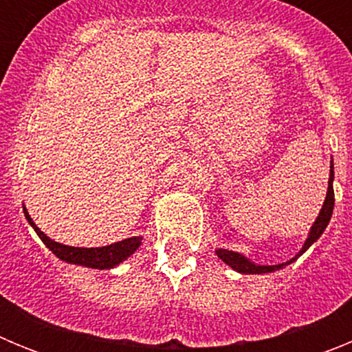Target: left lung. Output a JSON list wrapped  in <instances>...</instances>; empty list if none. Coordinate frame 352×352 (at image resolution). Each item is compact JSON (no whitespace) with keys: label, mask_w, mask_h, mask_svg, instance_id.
Returning <instances> with one entry per match:
<instances>
[{"label":"left lung","mask_w":352,"mask_h":352,"mask_svg":"<svg viewBox=\"0 0 352 352\" xmlns=\"http://www.w3.org/2000/svg\"><path fill=\"white\" fill-rule=\"evenodd\" d=\"M333 160H331V166H329V182H328V192H326V199H324V204H322L321 211H319V217L316 219L314 226L310 227V232H309V238L305 241L303 248L298 252L296 256L292 257L291 261H287L285 264H275V266H261V264L252 263L250 259H247L245 256L238 254V252H232V250H226V248H219L217 252V256L227 264V266H231L232 270L239 273H248V275H259V273H272L276 272V270H282L284 266L287 264L294 263L301 254L309 250V247L312 243H316L317 239L321 238V234L324 232V229L328 227L329 219H331V213H333V204H335V192H333Z\"/></svg>","instance_id":"obj_1"}]
</instances>
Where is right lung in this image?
<instances>
[{
    "instance_id": "1",
    "label": "right lung",
    "mask_w": 352,
    "mask_h": 352,
    "mask_svg": "<svg viewBox=\"0 0 352 352\" xmlns=\"http://www.w3.org/2000/svg\"><path fill=\"white\" fill-rule=\"evenodd\" d=\"M24 214H26L30 226L35 229L38 238L42 239L43 243L47 245L49 250L54 254L56 257H60L61 261L70 264H79V266H86V268H96V270H111L129 259L133 252L141 247L142 238L141 236H133V238H126L118 243L107 245V247H98V248H80V247H68V245H61L49 236L43 234L35 222L31 220L30 213L24 208Z\"/></svg>"
}]
</instances>
